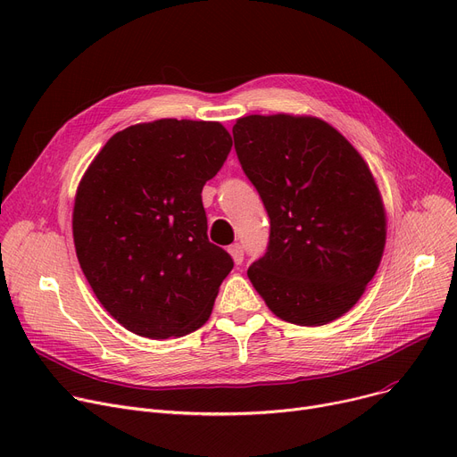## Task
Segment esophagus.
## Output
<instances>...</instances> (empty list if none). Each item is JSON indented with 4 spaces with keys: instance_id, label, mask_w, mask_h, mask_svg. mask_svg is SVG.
<instances>
[{
    "instance_id": "esophagus-1",
    "label": "esophagus",
    "mask_w": 457,
    "mask_h": 457,
    "mask_svg": "<svg viewBox=\"0 0 457 457\" xmlns=\"http://www.w3.org/2000/svg\"><path fill=\"white\" fill-rule=\"evenodd\" d=\"M228 252H229V255L233 257V261H235V265H241V262L245 261V250H243V246H241V245H238V243L231 245V246L228 248Z\"/></svg>"
}]
</instances>
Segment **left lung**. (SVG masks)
Masks as SVG:
<instances>
[{
    "label": "left lung",
    "mask_w": 457,
    "mask_h": 457,
    "mask_svg": "<svg viewBox=\"0 0 457 457\" xmlns=\"http://www.w3.org/2000/svg\"><path fill=\"white\" fill-rule=\"evenodd\" d=\"M233 140L270 219L267 252L248 269L255 291L298 326L343 317L386 248V209L367 162L313 116L250 114Z\"/></svg>",
    "instance_id": "obj_1"
}]
</instances>
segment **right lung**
Listing matches in <instances>:
<instances>
[{
  "mask_svg": "<svg viewBox=\"0 0 457 457\" xmlns=\"http://www.w3.org/2000/svg\"><path fill=\"white\" fill-rule=\"evenodd\" d=\"M233 146L219 122L162 118L112 135L76 195L74 245L96 298L150 339L202 328L231 255L207 238L202 204Z\"/></svg>",
  "mask_w": 457,
  "mask_h": 457,
  "instance_id": "right-lung-1",
  "label": "right lung"
}]
</instances>
